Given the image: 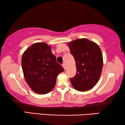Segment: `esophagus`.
I'll use <instances>...</instances> for the list:
<instances>
[{"mask_svg": "<svg viewBox=\"0 0 125 125\" xmlns=\"http://www.w3.org/2000/svg\"><path fill=\"white\" fill-rule=\"evenodd\" d=\"M62 65L63 66V68H64V69H65V68H66V65H65V64H63Z\"/></svg>", "mask_w": 125, "mask_h": 125, "instance_id": "1", "label": "esophagus"}]
</instances>
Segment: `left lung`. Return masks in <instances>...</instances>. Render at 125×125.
<instances>
[{
  "label": "left lung",
  "mask_w": 125,
  "mask_h": 125,
  "mask_svg": "<svg viewBox=\"0 0 125 125\" xmlns=\"http://www.w3.org/2000/svg\"><path fill=\"white\" fill-rule=\"evenodd\" d=\"M76 61V76L70 78L75 89L85 92L98 83L103 67V57L100 48L87 39H78L68 44Z\"/></svg>",
  "instance_id": "left-lung-1"
}]
</instances>
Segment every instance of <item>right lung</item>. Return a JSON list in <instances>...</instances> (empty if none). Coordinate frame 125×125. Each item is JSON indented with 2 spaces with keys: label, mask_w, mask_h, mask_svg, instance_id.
I'll use <instances>...</instances> for the list:
<instances>
[{
  "label": "right lung",
  "mask_w": 125,
  "mask_h": 125,
  "mask_svg": "<svg viewBox=\"0 0 125 125\" xmlns=\"http://www.w3.org/2000/svg\"><path fill=\"white\" fill-rule=\"evenodd\" d=\"M21 65L25 81L35 93L45 94L55 86L57 75L64 68L56 61L51 47L45 42H36L23 53Z\"/></svg>",
  "instance_id": "obj_1"
}]
</instances>
